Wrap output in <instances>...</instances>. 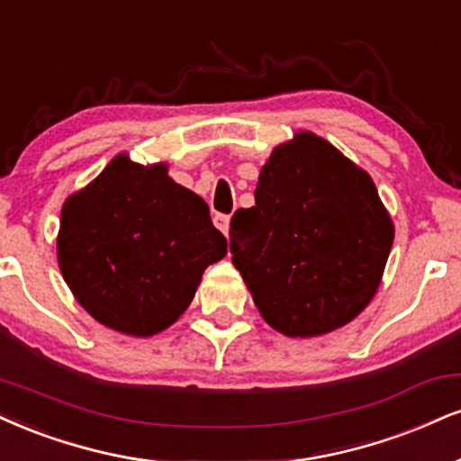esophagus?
Segmentation results:
<instances>
[{
  "instance_id": "obj_1",
  "label": "esophagus",
  "mask_w": 461,
  "mask_h": 461,
  "mask_svg": "<svg viewBox=\"0 0 461 461\" xmlns=\"http://www.w3.org/2000/svg\"><path fill=\"white\" fill-rule=\"evenodd\" d=\"M214 225L219 227V230L227 236V231H230V216H227V214H216L214 216Z\"/></svg>"
}]
</instances>
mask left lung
Masks as SVG:
<instances>
[{"mask_svg":"<svg viewBox=\"0 0 461 461\" xmlns=\"http://www.w3.org/2000/svg\"><path fill=\"white\" fill-rule=\"evenodd\" d=\"M395 225L371 176L312 131L279 143L255 206L231 219V262L266 324L320 337L374 301Z\"/></svg>","mask_w":461,"mask_h":461,"instance_id":"left-lung-1","label":"left lung"}]
</instances>
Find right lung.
<instances>
[{
	"mask_svg": "<svg viewBox=\"0 0 461 461\" xmlns=\"http://www.w3.org/2000/svg\"><path fill=\"white\" fill-rule=\"evenodd\" d=\"M227 255L208 203L167 163L122 152L66 197L58 264L77 303L111 330L152 337L186 312L203 270Z\"/></svg>",
	"mask_w": 461,
	"mask_h": 461,
	"instance_id": "obj_1",
	"label": "right lung"
}]
</instances>
